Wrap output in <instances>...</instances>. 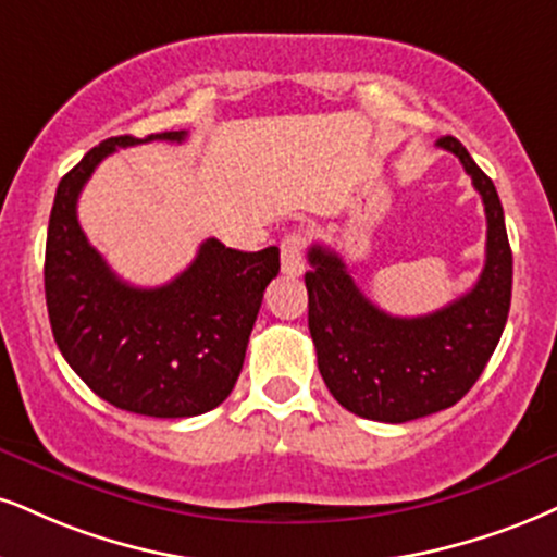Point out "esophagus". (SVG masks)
<instances>
[{"label": "esophagus", "instance_id": "obj_1", "mask_svg": "<svg viewBox=\"0 0 557 557\" xmlns=\"http://www.w3.org/2000/svg\"><path fill=\"white\" fill-rule=\"evenodd\" d=\"M304 249H306V236L300 231L287 233L280 244V253H283V272L290 277L304 274Z\"/></svg>", "mask_w": 557, "mask_h": 557}]
</instances>
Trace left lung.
Returning a JSON list of instances; mask_svg holds the SVG:
<instances>
[{
    "label": "left lung",
    "instance_id": "8db88e82",
    "mask_svg": "<svg viewBox=\"0 0 557 557\" xmlns=\"http://www.w3.org/2000/svg\"><path fill=\"white\" fill-rule=\"evenodd\" d=\"M438 147L461 160L485 205V267L470 293L428 317H388L352 283L339 253L308 249V330L321 379L345 410L379 423L457 405L485 371L511 306L513 257L498 191L457 137H441Z\"/></svg>",
    "mask_w": 557,
    "mask_h": 557
}]
</instances>
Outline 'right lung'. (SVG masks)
<instances>
[{"instance_id": "add662e5", "label": "right lung", "mask_w": 557, "mask_h": 557, "mask_svg": "<svg viewBox=\"0 0 557 557\" xmlns=\"http://www.w3.org/2000/svg\"><path fill=\"white\" fill-rule=\"evenodd\" d=\"M156 139L184 143L186 132L103 139L59 181L46 236V306L64 360L100 399L147 418H194L236 386L280 249L236 251L207 238L169 285L119 280L87 244L77 199L106 156Z\"/></svg>"}]
</instances>
